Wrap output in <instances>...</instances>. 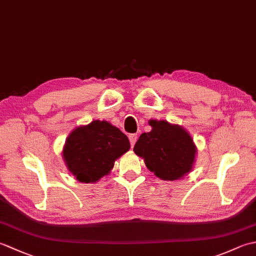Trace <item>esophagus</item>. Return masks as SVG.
<instances>
[{
	"label": "esophagus",
	"instance_id": "obj_1",
	"mask_svg": "<svg viewBox=\"0 0 256 256\" xmlns=\"http://www.w3.org/2000/svg\"><path fill=\"white\" fill-rule=\"evenodd\" d=\"M128 140H130V143H131V146L133 148L135 142H136V140H138V135L134 134V133L133 134H130L128 135Z\"/></svg>",
	"mask_w": 256,
	"mask_h": 256
}]
</instances>
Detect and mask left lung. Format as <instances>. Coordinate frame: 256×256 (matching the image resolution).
I'll list each match as a JSON object with an SVG mask.
<instances>
[{
	"label": "left lung",
	"mask_w": 256,
	"mask_h": 256,
	"mask_svg": "<svg viewBox=\"0 0 256 256\" xmlns=\"http://www.w3.org/2000/svg\"><path fill=\"white\" fill-rule=\"evenodd\" d=\"M152 131L143 133L133 150L162 180H176L190 172L196 148L189 133L178 125L150 120Z\"/></svg>",
	"instance_id": "obj_1"
}]
</instances>
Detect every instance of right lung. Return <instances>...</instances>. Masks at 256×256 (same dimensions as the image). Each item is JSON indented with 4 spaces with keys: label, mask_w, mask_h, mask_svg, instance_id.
Returning <instances> with one entry per match:
<instances>
[{
    "label": "right lung",
    "mask_w": 256,
    "mask_h": 256,
    "mask_svg": "<svg viewBox=\"0 0 256 256\" xmlns=\"http://www.w3.org/2000/svg\"><path fill=\"white\" fill-rule=\"evenodd\" d=\"M126 135L106 121H94L69 135L62 152L70 172L81 182H96L108 175L114 162L126 153Z\"/></svg>",
    "instance_id": "obj_1"
}]
</instances>
